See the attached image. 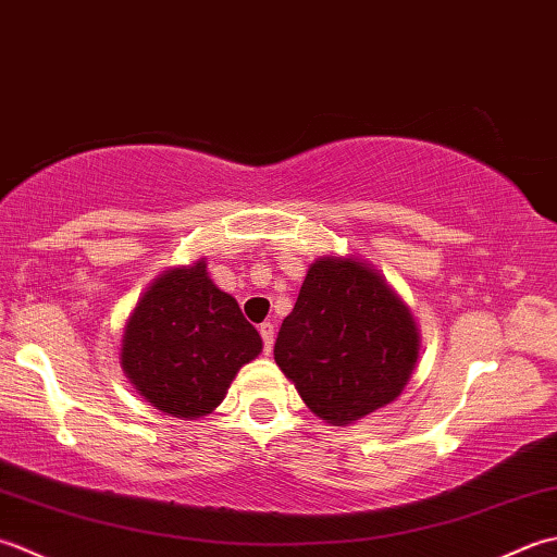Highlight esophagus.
<instances>
[{"label":"esophagus","instance_id":"obj_1","mask_svg":"<svg viewBox=\"0 0 557 557\" xmlns=\"http://www.w3.org/2000/svg\"><path fill=\"white\" fill-rule=\"evenodd\" d=\"M259 334H262V342H264V354L269 356L271 348H274V324L262 322L259 324Z\"/></svg>","mask_w":557,"mask_h":557}]
</instances>
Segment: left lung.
<instances>
[{
    "label": "left lung",
    "instance_id": "1",
    "mask_svg": "<svg viewBox=\"0 0 557 557\" xmlns=\"http://www.w3.org/2000/svg\"><path fill=\"white\" fill-rule=\"evenodd\" d=\"M418 342L411 310L377 271L322 257L278 329L274 358L312 413L348 425L404 392Z\"/></svg>",
    "mask_w": 557,
    "mask_h": 557
}]
</instances>
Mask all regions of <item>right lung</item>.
Wrapping results in <instances>:
<instances>
[{
	"mask_svg": "<svg viewBox=\"0 0 557 557\" xmlns=\"http://www.w3.org/2000/svg\"><path fill=\"white\" fill-rule=\"evenodd\" d=\"M262 354V338L233 295L199 259L158 276L122 336V370L146 401L195 421L223 401L237 370Z\"/></svg>",
	"mask_w": 557,
	"mask_h": 557,
	"instance_id": "right-lung-1",
	"label": "right lung"
}]
</instances>
